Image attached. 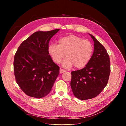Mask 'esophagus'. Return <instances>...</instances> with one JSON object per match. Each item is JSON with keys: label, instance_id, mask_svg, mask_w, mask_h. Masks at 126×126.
Listing matches in <instances>:
<instances>
[{"label": "esophagus", "instance_id": "34e87169", "mask_svg": "<svg viewBox=\"0 0 126 126\" xmlns=\"http://www.w3.org/2000/svg\"><path fill=\"white\" fill-rule=\"evenodd\" d=\"M65 71H66L65 70H63V69H60V70H59V72L60 74H62V73H63V72H65Z\"/></svg>", "mask_w": 126, "mask_h": 126}]
</instances>
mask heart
Here are the masks:
<instances>
[{"mask_svg": "<svg viewBox=\"0 0 126 126\" xmlns=\"http://www.w3.org/2000/svg\"><path fill=\"white\" fill-rule=\"evenodd\" d=\"M94 52V46L91 42L82 38L69 35L61 37L58 45L51 44L48 48V52L54 62L60 63L63 59V66L70 68L74 65L77 69L85 67L89 62Z\"/></svg>", "mask_w": 126, "mask_h": 126, "instance_id": "obj_1", "label": "heart"}]
</instances>
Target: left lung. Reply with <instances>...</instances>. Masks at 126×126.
<instances>
[{
	"label": "left lung",
	"instance_id": "obj_1",
	"mask_svg": "<svg viewBox=\"0 0 126 126\" xmlns=\"http://www.w3.org/2000/svg\"><path fill=\"white\" fill-rule=\"evenodd\" d=\"M94 51L89 62L82 69L71 72L70 86L76 97L87 100L97 96L107 85L110 62L106 49L94 36Z\"/></svg>",
	"mask_w": 126,
	"mask_h": 126
}]
</instances>
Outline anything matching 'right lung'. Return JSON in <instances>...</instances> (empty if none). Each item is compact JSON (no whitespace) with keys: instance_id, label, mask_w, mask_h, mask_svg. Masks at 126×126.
<instances>
[{"instance_id":"1","label":"right lung","mask_w":126,"mask_h":126,"mask_svg":"<svg viewBox=\"0 0 126 126\" xmlns=\"http://www.w3.org/2000/svg\"><path fill=\"white\" fill-rule=\"evenodd\" d=\"M59 30L34 32L20 44L15 55V79L27 96H47L59 74V67L48 52L49 41Z\"/></svg>"}]
</instances>
